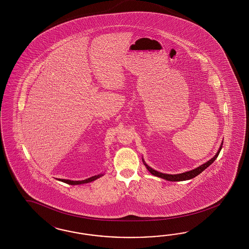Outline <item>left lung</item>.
Here are the masks:
<instances>
[{"instance_id":"left-lung-1","label":"left lung","mask_w":249,"mask_h":249,"mask_svg":"<svg viewBox=\"0 0 249 249\" xmlns=\"http://www.w3.org/2000/svg\"><path fill=\"white\" fill-rule=\"evenodd\" d=\"M222 147H223V142L221 143V146H220V148H219L218 151L216 152V154L211 159V160H209L208 161H206L205 163L204 164H202L201 166H199V167H197L196 169H194V170H192V171H189V172H186V173H182V174H162V173H160V172H157V171H155V170H153L152 168H151L150 166L148 165V164H146V162L143 160L144 165L146 166V168L148 169V171L151 173L152 175H154V176H157V177H160V178H162V179H164V180H167V181H186V180H190V179H193V178H195L196 176H197L198 174H201L202 172H204V170L207 168V167H209V166L211 165L212 163L215 160V159L218 157L219 153H220V151H221V149H222Z\"/></svg>"}]
</instances>
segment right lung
Returning <instances> with one entry per match:
<instances>
[{
  "label": "right lung",
  "instance_id": "obj_1",
  "mask_svg": "<svg viewBox=\"0 0 249 249\" xmlns=\"http://www.w3.org/2000/svg\"><path fill=\"white\" fill-rule=\"evenodd\" d=\"M104 174H98V175H95L93 177H90L89 179H86L83 181H71V180H65V179H59V181H63V182H66L68 184H71V185H75V184H83V183H88V182H90L92 181H95L97 180L99 177L103 176Z\"/></svg>",
  "mask_w": 249,
  "mask_h": 249
}]
</instances>
